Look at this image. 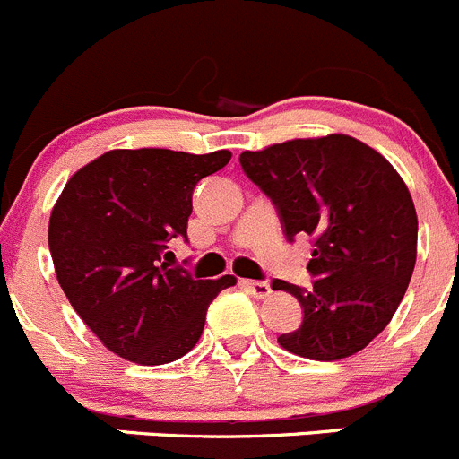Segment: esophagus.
I'll return each instance as SVG.
<instances>
[{"mask_svg":"<svg viewBox=\"0 0 459 459\" xmlns=\"http://www.w3.org/2000/svg\"><path fill=\"white\" fill-rule=\"evenodd\" d=\"M244 286H247L248 293H251L253 298H257V299H266L268 295H271V284H268V281L247 280V281H244Z\"/></svg>","mask_w":459,"mask_h":459,"instance_id":"1","label":"esophagus"}]
</instances>
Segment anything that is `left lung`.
<instances>
[{"label": "left lung", "mask_w": 459, "mask_h": 459, "mask_svg": "<svg viewBox=\"0 0 459 459\" xmlns=\"http://www.w3.org/2000/svg\"><path fill=\"white\" fill-rule=\"evenodd\" d=\"M239 164L275 204L286 239H313L311 289L273 281L304 313L293 333L277 337L280 346L319 362L362 351L391 322L418 257V215L404 179L349 135L244 151Z\"/></svg>", "instance_id": "8db88e82"}]
</instances>
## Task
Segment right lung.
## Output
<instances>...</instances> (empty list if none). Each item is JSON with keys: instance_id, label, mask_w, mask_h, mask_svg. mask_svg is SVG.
<instances>
[{"instance_id": "1", "label": "right lung", "mask_w": 459, "mask_h": 459, "mask_svg": "<svg viewBox=\"0 0 459 459\" xmlns=\"http://www.w3.org/2000/svg\"><path fill=\"white\" fill-rule=\"evenodd\" d=\"M230 161L229 151L191 155L117 148L77 170L50 212L48 248L68 302L119 358L169 364L200 340L208 304L233 275L193 280L164 262L186 239L193 191Z\"/></svg>"}]
</instances>
